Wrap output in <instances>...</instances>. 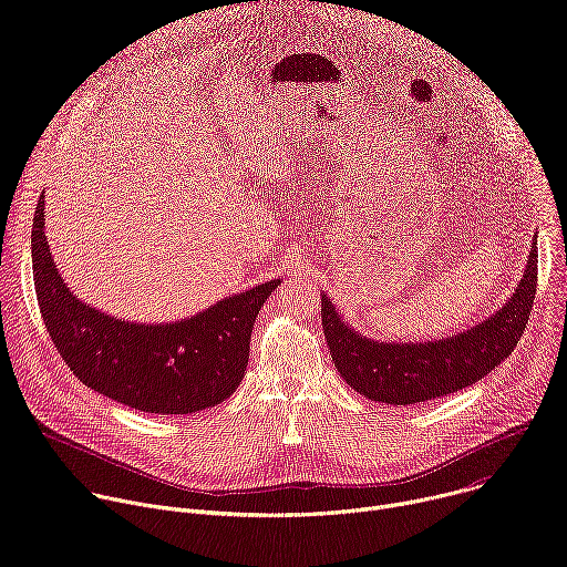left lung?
Instances as JSON below:
<instances>
[{
	"mask_svg": "<svg viewBox=\"0 0 567 567\" xmlns=\"http://www.w3.org/2000/svg\"><path fill=\"white\" fill-rule=\"evenodd\" d=\"M536 278L538 249L532 241L527 269L503 309L471 330L420 343H379L361 337L322 293L320 318L332 361L359 394L394 406L457 392L487 377L514 352L529 320Z\"/></svg>",
	"mask_w": 567,
	"mask_h": 567,
	"instance_id": "1",
	"label": "left lung"
}]
</instances>
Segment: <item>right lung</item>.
Segmentation results:
<instances>
[{
	"label": "right lung",
	"mask_w": 567,
	"mask_h": 567,
	"mask_svg": "<svg viewBox=\"0 0 567 567\" xmlns=\"http://www.w3.org/2000/svg\"><path fill=\"white\" fill-rule=\"evenodd\" d=\"M33 280L47 332L87 388L156 415H188L235 392L249 365L260 307L280 285L262 282L175 322H130L90 307L64 285L44 235V195L33 233Z\"/></svg>",
	"instance_id": "1"
}]
</instances>
